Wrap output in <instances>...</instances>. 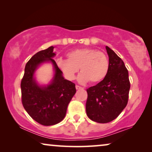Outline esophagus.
<instances>
[{
  "label": "esophagus",
  "instance_id": "esophagus-1",
  "mask_svg": "<svg viewBox=\"0 0 152 152\" xmlns=\"http://www.w3.org/2000/svg\"><path fill=\"white\" fill-rule=\"evenodd\" d=\"M76 89H82V87L79 86V85H76Z\"/></svg>",
  "mask_w": 152,
  "mask_h": 152
}]
</instances>
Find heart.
<instances>
[{
  "label": "heart",
  "mask_w": 152,
  "mask_h": 152,
  "mask_svg": "<svg viewBox=\"0 0 152 152\" xmlns=\"http://www.w3.org/2000/svg\"><path fill=\"white\" fill-rule=\"evenodd\" d=\"M67 59H58L56 65L64 75L69 80L75 78L80 68L82 72L78 76L81 83H98L107 75L110 63L103 52L91 48L76 49L67 54Z\"/></svg>",
  "instance_id": "obj_1"
}]
</instances>
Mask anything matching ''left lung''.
Wrapping results in <instances>:
<instances>
[{
	"mask_svg": "<svg viewBox=\"0 0 152 152\" xmlns=\"http://www.w3.org/2000/svg\"><path fill=\"white\" fill-rule=\"evenodd\" d=\"M105 48L110 63L107 75L87 89V115L99 123H109L118 116L127 105L130 89L129 74L123 60L109 47Z\"/></svg>",
	"mask_w": 152,
	"mask_h": 152,
	"instance_id": "8db88e82",
	"label": "left lung"
}]
</instances>
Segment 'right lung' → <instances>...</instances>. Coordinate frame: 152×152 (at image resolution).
<instances>
[{
    "label": "right lung",
    "instance_id": "add662e5",
    "mask_svg": "<svg viewBox=\"0 0 152 152\" xmlns=\"http://www.w3.org/2000/svg\"><path fill=\"white\" fill-rule=\"evenodd\" d=\"M54 47L51 46L34 54L27 62L21 80L22 103L28 114L45 126L54 125L65 118L67 106L76 94L75 84L66 80L53 59ZM53 65L54 76L49 84L40 86L35 78L36 69L42 63Z\"/></svg>",
    "mask_w": 152,
    "mask_h": 152
}]
</instances>
